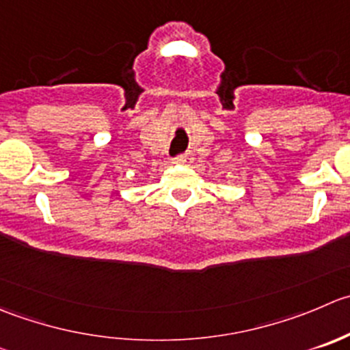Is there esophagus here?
<instances>
[{
	"instance_id": "esophagus-1",
	"label": "esophagus",
	"mask_w": 350,
	"mask_h": 350,
	"mask_svg": "<svg viewBox=\"0 0 350 350\" xmlns=\"http://www.w3.org/2000/svg\"><path fill=\"white\" fill-rule=\"evenodd\" d=\"M193 154L191 152H185V154H179L178 157H176V162H178L179 165H189L193 162Z\"/></svg>"
}]
</instances>
